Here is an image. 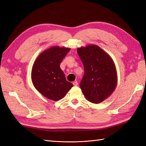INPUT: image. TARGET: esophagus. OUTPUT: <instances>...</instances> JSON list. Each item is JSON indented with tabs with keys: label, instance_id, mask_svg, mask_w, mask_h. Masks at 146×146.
Here are the masks:
<instances>
[{
	"label": "esophagus",
	"instance_id": "34e87169",
	"mask_svg": "<svg viewBox=\"0 0 146 146\" xmlns=\"http://www.w3.org/2000/svg\"><path fill=\"white\" fill-rule=\"evenodd\" d=\"M78 82H77V81H75V82H73V85L74 86H77V85H78Z\"/></svg>",
	"mask_w": 146,
	"mask_h": 146
}]
</instances>
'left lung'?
Listing matches in <instances>:
<instances>
[{
  "label": "left lung",
  "mask_w": 146,
  "mask_h": 146,
  "mask_svg": "<svg viewBox=\"0 0 146 146\" xmlns=\"http://www.w3.org/2000/svg\"><path fill=\"white\" fill-rule=\"evenodd\" d=\"M77 52L84 67L80 88L86 100L100 103L109 97L117 86V71L112 59L96 45L78 48Z\"/></svg>",
  "instance_id": "left-lung-1"
}]
</instances>
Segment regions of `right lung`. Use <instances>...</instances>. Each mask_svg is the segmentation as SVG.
<instances>
[{"label":"right lung","instance_id":"obj_1","mask_svg":"<svg viewBox=\"0 0 146 146\" xmlns=\"http://www.w3.org/2000/svg\"><path fill=\"white\" fill-rule=\"evenodd\" d=\"M70 48L52 47L43 51L33 64L31 78L35 87L50 100L57 101L63 98L72 86L68 82L60 63Z\"/></svg>","mask_w":146,"mask_h":146}]
</instances>
